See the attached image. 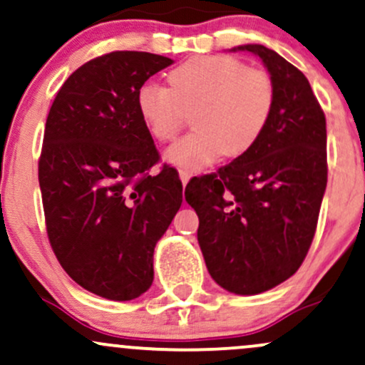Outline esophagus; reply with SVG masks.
I'll list each match as a JSON object with an SVG mask.
<instances>
[{
	"label": "esophagus",
	"instance_id": "obj_1",
	"mask_svg": "<svg viewBox=\"0 0 365 365\" xmlns=\"http://www.w3.org/2000/svg\"><path fill=\"white\" fill-rule=\"evenodd\" d=\"M190 177H192V171H188V170H180V180H182L183 185H187L188 180H190Z\"/></svg>",
	"mask_w": 365,
	"mask_h": 365
}]
</instances>
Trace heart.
<instances>
[{
    "label": "heart",
    "instance_id": "1",
    "mask_svg": "<svg viewBox=\"0 0 365 365\" xmlns=\"http://www.w3.org/2000/svg\"><path fill=\"white\" fill-rule=\"evenodd\" d=\"M168 86L145 82L137 94V108L159 142L175 139L187 115L195 111V132L166 150L171 165L188 171L204 168L223 154L237 158L249 153L274 111L273 77L235 56L192 58L171 70Z\"/></svg>",
    "mask_w": 365,
    "mask_h": 365
}]
</instances>
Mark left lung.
Listing matches in <instances>:
<instances>
[{
    "mask_svg": "<svg viewBox=\"0 0 365 365\" xmlns=\"http://www.w3.org/2000/svg\"><path fill=\"white\" fill-rule=\"evenodd\" d=\"M237 49L257 54L273 77V116L249 153L192 178L185 199L212 279L255 295L295 274L312 244L328 182L326 116L297 66L266 46Z\"/></svg>",
    "mask_w": 365,
    "mask_h": 365,
    "instance_id": "8db88e82",
    "label": "left lung"
}]
</instances>
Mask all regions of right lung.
Returning a JSON list of instances; mask_svg holds the SVG:
<instances>
[{"instance_id": "obj_1", "label": "right lung", "mask_w": 365, "mask_h": 365, "mask_svg": "<svg viewBox=\"0 0 365 365\" xmlns=\"http://www.w3.org/2000/svg\"><path fill=\"white\" fill-rule=\"evenodd\" d=\"M173 60L113 51L66 78L46 120L39 158L46 232L75 283L132 300L154 279L153 255L182 206L178 171L159 161L137 108L144 82Z\"/></svg>"}]
</instances>
